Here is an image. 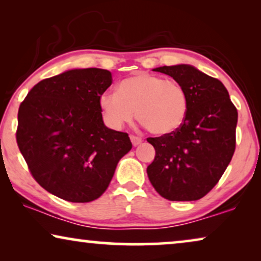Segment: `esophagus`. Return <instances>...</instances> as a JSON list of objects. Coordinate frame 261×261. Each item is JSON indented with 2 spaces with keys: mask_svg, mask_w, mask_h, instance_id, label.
Segmentation results:
<instances>
[{
  "mask_svg": "<svg viewBox=\"0 0 261 261\" xmlns=\"http://www.w3.org/2000/svg\"><path fill=\"white\" fill-rule=\"evenodd\" d=\"M130 141H132V144H133V146H138L142 142V139L139 137H135V135H130Z\"/></svg>",
  "mask_w": 261,
  "mask_h": 261,
  "instance_id": "esophagus-1",
  "label": "esophagus"
}]
</instances>
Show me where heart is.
I'll list each match as a JSON object with an SVG mask.
<instances>
[{
  "instance_id": "1",
  "label": "heart",
  "mask_w": 261,
  "mask_h": 261,
  "mask_svg": "<svg viewBox=\"0 0 261 261\" xmlns=\"http://www.w3.org/2000/svg\"><path fill=\"white\" fill-rule=\"evenodd\" d=\"M103 117L109 127L121 129L138 119L153 134L164 135L178 129L188 112V96L176 81L148 73H138L119 84L117 91L99 96Z\"/></svg>"
}]
</instances>
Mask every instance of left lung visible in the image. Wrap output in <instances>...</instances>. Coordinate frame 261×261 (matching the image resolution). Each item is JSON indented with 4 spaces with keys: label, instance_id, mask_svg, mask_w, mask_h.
<instances>
[{
    "label": "left lung",
    "instance_id": "1",
    "mask_svg": "<svg viewBox=\"0 0 261 261\" xmlns=\"http://www.w3.org/2000/svg\"><path fill=\"white\" fill-rule=\"evenodd\" d=\"M184 88L188 112L178 129L148 138L155 156L149 181L169 201H197L217 184L235 151L238 110L219 80L187 64L160 66Z\"/></svg>",
    "mask_w": 261,
    "mask_h": 261
}]
</instances>
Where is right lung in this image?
Segmentation results:
<instances>
[{"label": "right lung", "mask_w": 261, "mask_h": 261, "mask_svg": "<svg viewBox=\"0 0 261 261\" xmlns=\"http://www.w3.org/2000/svg\"><path fill=\"white\" fill-rule=\"evenodd\" d=\"M108 70L74 69L35 84L20 105L16 142L46 191L73 203L97 199L132 148L127 133L103 122L99 96Z\"/></svg>", "instance_id": "obj_1"}]
</instances>
